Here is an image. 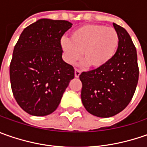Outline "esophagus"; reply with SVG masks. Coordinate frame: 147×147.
<instances>
[{"mask_svg": "<svg viewBox=\"0 0 147 147\" xmlns=\"http://www.w3.org/2000/svg\"><path fill=\"white\" fill-rule=\"evenodd\" d=\"M80 74H81V71H79L78 69H75V71H74V76H75V78H78V77L80 76Z\"/></svg>", "mask_w": 147, "mask_h": 147, "instance_id": "obj_1", "label": "esophagus"}]
</instances>
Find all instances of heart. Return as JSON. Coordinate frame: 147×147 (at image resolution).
Listing matches in <instances>:
<instances>
[{
  "label": "heart",
  "mask_w": 147,
  "mask_h": 147,
  "mask_svg": "<svg viewBox=\"0 0 147 147\" xmlns=\"http://www.w3.org/2000/svg\"><path fill=\"white\" fill-rule=\"evenodd\" d=\"M119 47V35L115 28L98 24L80 26L70 33V39L63 37L60 47L65 60L73 64L81 55L84 64L93 69L108 65Z\"/></svg>",
  "instance_id": "1"
}]
</instances>
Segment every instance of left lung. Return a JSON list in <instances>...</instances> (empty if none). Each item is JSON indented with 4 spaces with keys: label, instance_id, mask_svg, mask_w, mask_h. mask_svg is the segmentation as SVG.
I'll return each instance as SVG.
<instances>
[{
    "label": "left lung",
    "instance_id": "1",
    "mask_svg": "<svg viewBox=\"0 0 147 147\" xmlns=\"http://www.w3.org/2000/svg\"><path fill=\"white\" fill-rule=\"evenodd\" d=\"M119 35V47L114 59L102 68L82 72L81 99L92 115L109 118L124 110L133 98L138 82L136 47L127 32L113 24Z\"/></svg>",
    "mask_w": 147,
    "mask_h": 147
}]
</instances>
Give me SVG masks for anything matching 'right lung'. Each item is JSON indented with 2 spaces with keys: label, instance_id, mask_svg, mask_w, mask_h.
I'll return each mask as SVG.
<instances>
[{
  "label": "right lung",
  "instance_id": "obj_1",
  "mask_svg": "<svg viewBox=\"0 0 147 147\" xmlns=\"http://www.w3.org/2000/svg\"><path fill=\"white\" fill-rule=\"evenodd\" d=\"M72 24L41 19L22 32L9 66L12 92L28 114L48 115L59 106L74 78L73 66L62 59L60 39Z\"/></svg>",
  "mask_w": 147,
  "mask_h": 147
}]
</instances>
